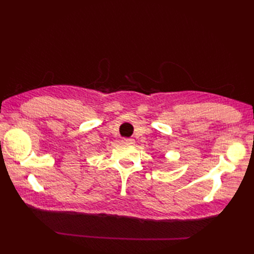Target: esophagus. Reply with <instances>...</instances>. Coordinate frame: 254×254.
Wrapping results in <instances>:
<instances>
[{
    "mask_svg": "<svg viewBox=\"0 0 254 254\" xmlns=\"http://www.w3.org/2000/svg\"><path fill=\"white\" fill-rule=\"evenodd\" d=\"M122 143L126 144V145H133L135 142H134L133 138H123Z\"/></svg>",
    "mask_w": 254,
    "mask_h": 254,
    "instance_id": "obj_1",
    "label": "esophagus"
}]
</instances>
